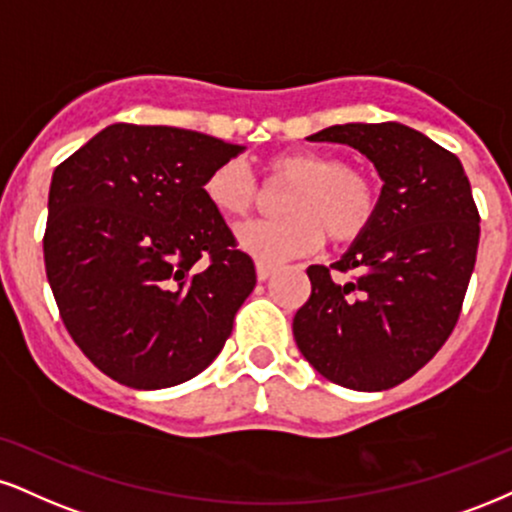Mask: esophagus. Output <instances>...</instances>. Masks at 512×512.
I'll return each mask as SVG.
<instances>
[{
    "label": "esophagus",
    "instance_id": "1",
    "mask_svg": "<svg viewBox=\"0 0 512 512\" xmlns=\"http://www.w3.org/2000/svg\"><path fill=\"white\" fill-rule=\"evenodd\" d=\"M255 267H257V279H260V281H267V279H269V276H272V274H274V267H272V264H264V262H257V264H255Z\"/></svg>",
    "mask_w": 512,
    "mask_h": 512
}]
</instances>
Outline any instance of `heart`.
Here are the masks:
<instances>
[{"instance_id":"1","label":"heart","mask_w":512,"mask_h":512,"mask_svg":"<svg viewBox=\"0 0 512 512\" xmlns=\"http://www.w3.org/2000/svg\"><path fill=\"white\" fill-rule=\"evenodd\" d=\"M269 181L288 186L281 197L286 217L240 226V248L264 264L315 252L322 240L353 243L372 226L377 188L357 166L317 150H291L269 159ZM202 193L219 214L240 219L260 200V186L243 159H226L209 171Z\"/></svg>"}]
</instances>
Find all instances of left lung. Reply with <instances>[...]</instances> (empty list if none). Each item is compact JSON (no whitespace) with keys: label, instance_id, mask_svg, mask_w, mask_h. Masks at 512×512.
I'll return each instance as SVG.
<instances>
[{"label":"left lung","instance_id":"8db88e82","mask_svg":"<svg viewBox=\"0 0 512 512\" xmlns=\"http://www.w3.org/2000/svg\"><path fill=\"white\" fill-rule=\"evenodd\" d=\"M307 140L355 147L384 186L346 255L307 267L312 293L293 317L295 343L338 386L393 389L439 353L460 317L479 245L470 181L453 152L396 121L343 123Z\"/></svg>","mask_w":512,"mask_h":512}]
</instances>
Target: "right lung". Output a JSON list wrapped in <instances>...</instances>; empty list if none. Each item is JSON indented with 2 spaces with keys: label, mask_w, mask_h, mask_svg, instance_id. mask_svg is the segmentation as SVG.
I'll use <instances>...</instances> for the list:
<instances>
[{
  "label": "right lung",
  "mask_w": 512,
  "mask_h": 512,
  "mask_svg": "<svg viewBox=\"0 0 512 512\" xmlns=\"http://www.w3.org/2000/svg\"><path fill=\"white\" fill-rule=\"evenodd\" d=\"M243 150L186 128L114 123L54 169L47 281L76 346L119 384H183L231 336L257 274L202 183Z\"/></svg>",
  "instance_id": "1"
}]
</instances>
